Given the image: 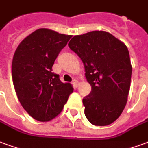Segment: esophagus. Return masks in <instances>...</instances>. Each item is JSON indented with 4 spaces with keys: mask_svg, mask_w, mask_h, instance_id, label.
<instances>
[{
    "mask_svg": "<svg viewBox=\"0 0 148 148\" xmlns=\"http://www.w3.org/2000/svg\"><path fill=\"white\" fill-rule=\"evenodd\" d=\"M73 86H74V87H77V86H78V84H79L78 80L74 79V80L73 81Z\"/></svg>",
    "mask_w": 148,
    "mask_h": 148,
    "instance_id": "obj_1",
    "label": "esophagus"
}]
</instances>
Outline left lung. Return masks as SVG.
Returning a JSON list of instances; mask_svg holds the SVG:
<instances>
[{"instance_id": "8db88e82", "label": "left lung", "mask_w": 148, "mask_h": 148, "mask_svg": "<svg viewBox=\"0 0 148 148\" xmlns=\"http://www.w3.org/2000/svg\"><path fill=\"white\" fill-rule=\"evenodd\" d=\"M69 48L85 68L91 92L83 99L84 113L94 125H108L120 116L130 88L132 65L127 47L105 31L73 36Z\"/></svg>"}]
</instances>
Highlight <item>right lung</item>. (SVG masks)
Returning <instances> with one entry per match:
<instances>
[{
  "instance_id": "1",
  "label": "right lung",
  "mask_w": 148,
  "mask_h": 148,
  "mask_svg": "<svg viewBox=\"0 0 148 148\" xmlns=\"http://www.w3.org/2000/svg\"><path fill=\"white\" fill-rule=\"evenodd\" d=\"M72 35L38 29L18 44L13 56L12 75L15 93L23 108L40 122L57 117L73 87L52 73L59 52Z\"/></svg>"
}]
</instances>
